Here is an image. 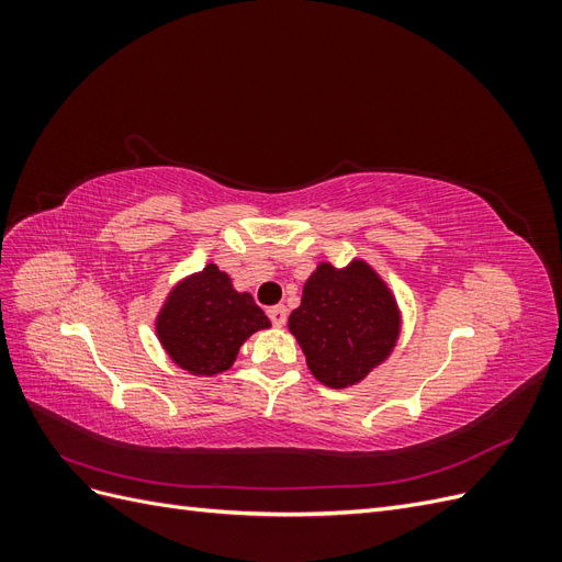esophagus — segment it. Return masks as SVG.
I'll list each match as a JSON object with an SVG mask.
<instances>
[{"mask_svg": "<svg viewBox=\"0 0 562 562\" xmlns=\"http://www.w3.org/2000/svg\"><path fill=\"white\" fill-rule=\"evenodd\" d=\"M267 314H269V321L274 323L277 328H283L285 326V318H288V312H285V307L283 304H277V307H269L267 310Z\"/></svg>", "mask_w": 562, "mask_h": 562, "instance_id": "34e87169", "label": "esophagus"}]
</instances>
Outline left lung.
<instances>
[{
    "label": "left lung",
    "instance_id": "left-lung-1",
    "mask_svg": "<svg viewBox=\"0 0 562 562\" xmlns=\"http://www.w3.org/2000/svg\"><path fill=\"white\" fill-rule=\"evenodd\" d=\"M398 326L396 300L361 260L347 269L318 265L288 318L312 375L333 389L361 382L380 366L396 345Z\"/></svg>",
    "mask_w": 562,
    "mask_h": 562
}]
</instances>
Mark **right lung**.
Segmentation results:
<instances>
[{
	"label": "right lung",
	"mask_w": 562,
	"mask_h": 562,
	"mask_svg": "<svg viewBox=\"0 0 562 562\" xmlns=\"http://www.w3.org/2000/svg\"><path fill=\"white\" fill-rule=\"evenodd\" d=\"M262 328H269L265 312L215 265L178 283L157 321L168 356L194 375L227 370L246 337Z\"/></svg>",
	"instance_id": "obj_1"
}]
</instances>
